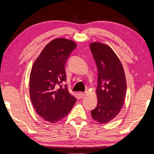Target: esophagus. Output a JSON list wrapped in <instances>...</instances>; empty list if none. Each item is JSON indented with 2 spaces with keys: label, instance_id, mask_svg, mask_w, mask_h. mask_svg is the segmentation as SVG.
Wrapping results in <instances>:
<instances>
[{
  "label": "esophagus",
  "instance_id": "1",
  "mask_svg": "<svg viewBox=\"0 0 154 154\" xmlns=\"http://www.w3.org/2000/svg\"><path fill=\"white\" fill-rule=\"evenodd\" d=\"M85 93H83V92H80L79 93V96L81 97V98H84V96H85Z\"/></svg>",
  "mask_w": 154,
  "mask_h": 154
}]
</instances>
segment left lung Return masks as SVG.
Wrapping results in <instances>:
<instances>
[{
    "label": "left lung",
    "instance_id": "1",
    "mask_svg": "<svg viewBox=\"0 0 154 154\" xmlns=\"http://www.w3.org/2000/svg\"><path fill=\"white\" fill-rule=\"evenodd\" d=\"M90 49L98 69V104L91 116L104 124L120 112L126 94V79L122 63L111 47L95 42L91 43Z\"/></svg>",
    "mask_w": 154,
    "mask_h": 154
}]
</instances>
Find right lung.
Here are the masks:
<instances>
[{"label": "right lung", "instance_id": "add662e5", "mask_svg": "<svg viewBox=\"0 0 154 154\" xmlns=\"http://www.w3.org/2000/svg\"><path fill=\"white\" fill-rule=\"evenodd\" d=\"M77 45L66 38H56L49 42L35 60L29 79L30 98L40 116L56 123L68 115L77 99L60 85L66 80L67 58Z\"/></svg>", "mask_w": 154, "mask_h": 154}]
</instances>
